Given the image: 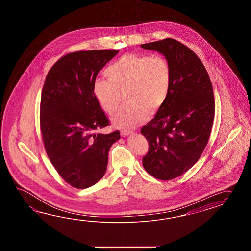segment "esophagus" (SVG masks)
Instances as JSON below:
<instances>
[{
	"label": "esophagus",
	"mask_w": 251,
	"mask_h": 251,
	"mask_svg": "<svg viewBox=\"0 0 251 251\" xmlns=\"http://www.w3.org/2000/svg\"><path fill=\"white\" fill-rule=\"evenodd\" d=\"M132 133V131H130V130H127V129H122L121 130V134L123 137H127L128 135H130Z\"/></svg>",
	"instance_id": "1"
}]
</instances>
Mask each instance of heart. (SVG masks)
Here are the masks:
<instances>
[{
  "instance_id": "heart-1",
  "label": "heart",
  "mask_w": 251,
  "mask_h": 251,
  "mask_svg": "<svg viewBox=\"0 0 251 251\" xmlns=\"http://www.w3.org/2000/svg\"><path fill=\"white\" fill-rule=\"evenodd\" d=\"M104 74L107 80H95L93 93L107 113L111 114L119 105L118 91L127 89L128 103L111 117L120 128L130 129L144 123L149 110L154 112L162 106L171 90V65L162 56L127 53L106 68Z\"/></svg>"
}]
</instances>
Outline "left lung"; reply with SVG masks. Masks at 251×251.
I'll return each mask as SVG.
<instances>
[{
    "label": "left lung",
    "mask_w": 251,
    "mask_h": 251,
    "mask_svg": "<svg viewBox=\"0 0 251 251\" xmlns=\"http://www.w3.org/2000/svg\"><path fill=\"white\" fill-rule=\"evenodd\" d=\"M141 47L161 53L171 65L168 98L141 129L149 142L144 169L170 180L189 171L207 146L214 120L213 88L200 58L182 43L167 38Z\"/></svg>",
    "instance_id": "obj_1"
}]
</instances>
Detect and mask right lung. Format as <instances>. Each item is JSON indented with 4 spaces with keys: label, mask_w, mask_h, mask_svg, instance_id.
Masks as SVG:
<instances>
[{
    "label": "right lung",
    "mask_w": 251,
    "mask_h": 251,
    "mask_svg": "<svg viewBox=\"0 0 251 251\" xmlns=\"http://www.w3.org/2000/svg\"><path fill=\"white\" fill-rule=\"evenodd\" d=\"M117 50H80L61 57L44 81L40 125L46 153L67 183L86 189L103 177L120 131L96 134L110 124L93 93L98 73Z\"/></svg>",
    "instance_id": "right-lung-1"
}]
</instances>
